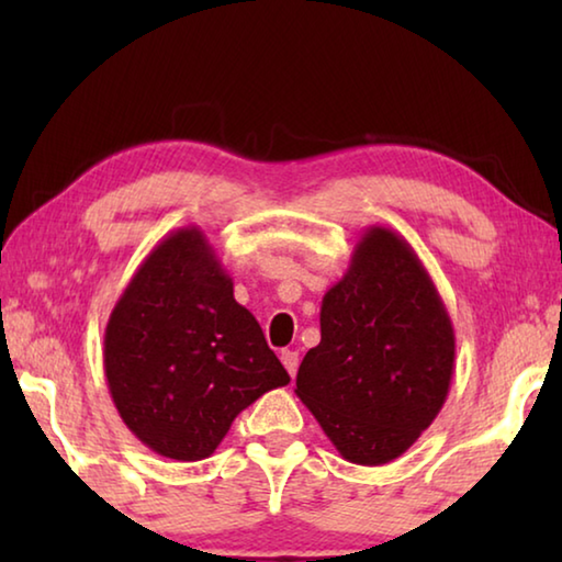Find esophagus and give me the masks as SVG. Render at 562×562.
<instances>
[{"label":"esophagus","mask_w":562,"mask_h":562,"mask_svg":"<svg viewBox=\"0 0 562 562\" xmlns=\"http://www.w3.org/2000/svg\"><path fill=\"white\" fill-rule=\"evenodd\" d=\"M280 359H282L284 369H288V372H290V376L297 374V367H300V355H297V351H294V349H282Z\"/></svg>","instance_id":"esophagus-1"}]
</instances>
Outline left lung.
Masks as SVG:
<instances>
[{"label": "left lung", "instance_id": "8db88e82", "mask_svg": "<svg viewBox=\"0 0 562 562\" xmlns=\"http://www.w3.org/2000/svg\"><path fill=\"white\" fill-rule=\"evenodd\" d=\"M319 329L294 394L341 459H398L439 416L456 359L451 317L414 247L367 227L345 278L322 297Z\"/></svg>", "mask_w": 562, "mask_h": 562}]
</instances>
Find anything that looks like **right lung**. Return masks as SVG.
<instances>
[{"mask_svg":"<svg viewBox=\"0 0 562 562\" xmlns=\"http://www.w3.org/2000/svg\"><path fill=\"white\" fill-rule=\"evenodd\" d=\"M123 424L166 459H207L243 408L290 384L201 227L166 235L138 265L103 335Z\"/></svg>","mask_w":562,"mask_h":562,"instance_id":"1","label":"right lung"}]
</instances>
